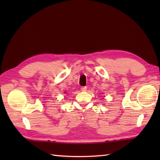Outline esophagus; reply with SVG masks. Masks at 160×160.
I'll list each match as a JSON object with an SVG mask.
<instances>
[{"label": "esophagus", "mask_w": 160, "mask_h": 160, "mask_svg": "<svg viewBox=\"0 0 160 160\" xmlns=\"http://www.w3.org/2000/svg\"><path fill=\"white\" fill-rule=\"evenodd\" d=\"M87 89V87H81V91H86Z\"/></svg>", "instance_id": "34e87169"}]
</instances>
